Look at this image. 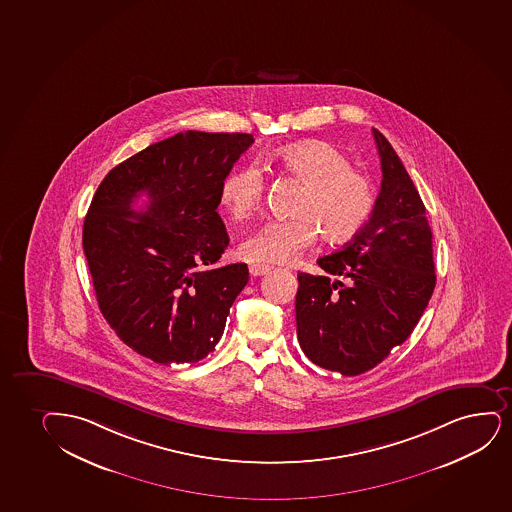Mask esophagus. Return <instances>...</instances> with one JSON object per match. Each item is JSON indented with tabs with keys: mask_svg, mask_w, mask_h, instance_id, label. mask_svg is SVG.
Here are the masks:
<instances>
[{
	"mask_svg": "<svg viewBox=\"0 0 512 512\" xmlns=\"http://www.w3.org/2000/svg\"><path fill=\"white\" fill-rule=\"evenodd\" d=\"M248 271H250L252 276H264V274L271 271V267L264 264H250L248 265Z\"/></svg>",
	"mask_w": 512,
	"mask_h": 512,
	"instance_id": "1",
	"label": "esophagus"
}]
</instances>
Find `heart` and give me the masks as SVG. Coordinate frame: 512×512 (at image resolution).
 Instances as JSON below:
<instances>
[{
    "mask_svg": "<svg viewBox=\"0 0 512 512\" xmlns=\"http://www.w3.org/2000/svg\"><path fill=\"white\" fill-rule=\"evenodd\" d=\"M274 160L279 169L303 184L293 214L295 219L269 221L241 241L240 252L250 262L290 264L317 240L328 243L352 240L374 209L373 183L336 146L305 141L284 146ZM265 181L255 165L231 172L221 186V203L233 219L241 221L262 205Z\"/></svg>",
    "mask_w": 512,
    "mask_h": 512,
    "instance_id": "1",
    "label": "heart"
}]
</instances>
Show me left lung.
<instances>
[{
  "label": "left lung",
  "instance_id": "1",
  "mask_svg": "<svg viewBox=\"0 0 512 512\" xmlns=\"http://www.w3.org/2000/svg\"><path fill=\"white\" fill-rule=\"evenodd\" d=\"M381 191L354 240L317 260L335 275L298 274L297 336L316 366L359 376L402 345L436 284L433 234L423 200L388 139L373 129Z\"/></svg>",
  "mask_w": 512,
  "mask_h": 512
}]
</instances>
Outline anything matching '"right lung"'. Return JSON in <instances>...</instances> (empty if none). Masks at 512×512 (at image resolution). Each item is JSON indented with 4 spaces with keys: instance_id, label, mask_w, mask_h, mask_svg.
Masks as SVG:
<instances>
[{
    "instance_id": "obj_1",
    "label": "right lung",
    "mask_w": 512,
    "mask_h": 512,
    "mask_svg": "<svg viewBox=\"0 0 512 512\" xmlns=\"http://www.w3.org/2000/svg\"><path fill=\"white\" fill-rule=\"evenodd\" d=\"M252 134L186 131L108 172L84 219L83 248L101 314L157 364H193L221 340L247 264L214 267L229 236L222 181ZM143 192V210L132 205Z\"/></svg>"
}]
</instances>
